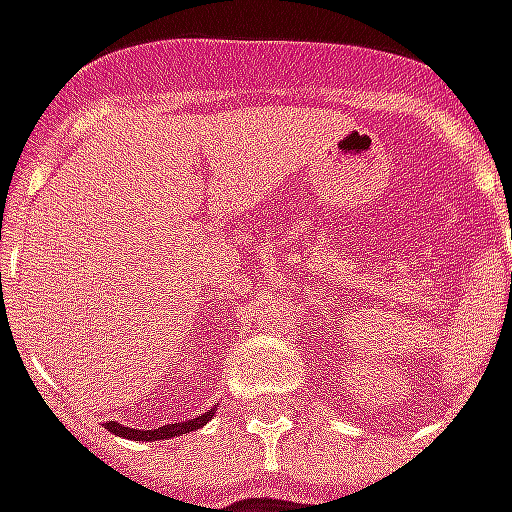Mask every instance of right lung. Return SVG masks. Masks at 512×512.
<instances>
[{"label":"right lung","mask_w":512,"mask_h":512,"mask_svg":"<svg viewBox=\"0 0 512 512\" xmlns=\"http://www.w3.org/2000/svg\"><path fill=\"white\" fill-rule=\"evenodd\" d=\"M213 417V408L211 411H205L200 417L189 419V422H175V425H164V428L156 430H136V428H126V425H120V422H106V430H112L115 436H123V439H134V441H158V439H175L180 433H191V430H200L202 425H208V419Z\"/></svg>","instance_id":"right-lung-1"}]
</instances>
